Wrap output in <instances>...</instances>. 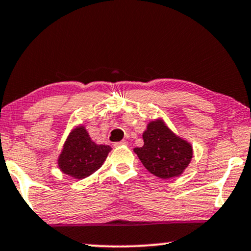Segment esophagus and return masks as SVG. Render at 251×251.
<instances>
[{
	"label": "esophagus",
	"mask_w": 251,
	"mask_h": 251,
	"mask_svg": "<svg viewBox=\"0 0 251 251\" xmlns=\"http://www.w3.org/2000/svg\"><path fill=\"white\" fill-rule=\"evenodd\" d=\"M126 144H128V142L123 140V141L116 142V143H115V147H125V145H126Z\"/></svg>",
	"instance_id": "obj_1"
}]
</instances>
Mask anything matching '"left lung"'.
Returning a JSON list of instances; mask_svg holds the SVG:
<instances>
[{
    "mask_svg": "<svg viewBox=\"0 0 251 251\" xmlns=\"http://www.w3.org/2000/svg\"><path fill=\"white\" fill-rule=\"evenodd\" d=\"M144 145L134 150L148 171L163 179L181 175L192 158V147L162 121H152L143 134Z\"/></svg>",
    "mask_w": 251,
    "mask_h": 251,
    "instance_id": "left-lung-1",
    "label": "left lung"
}]
</instances>
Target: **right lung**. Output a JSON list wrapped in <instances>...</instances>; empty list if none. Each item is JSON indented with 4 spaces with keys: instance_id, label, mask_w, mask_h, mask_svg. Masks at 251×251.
<instances>
[{
    "instance_id": "add662e5",
    "label": "right lung",
    "mask_w": 251,
    "mask_h": 251,
    "mask_svg": "<svg viewBox=\"0 0 251 251\" xmlns=\"http://www.w3.org/2000/svg\"><path fill=\"white\" fill-rule=\"evenodd\" d=\"M109 145H97L91 141L87 131L79 126L71 132L59 157V168L73 178L82 179L101 168Z\"/></svg>"
}]
</instances>
